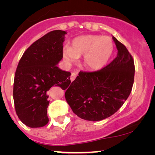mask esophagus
Returning a JSON list of instances; mask_svg holds the SVG:
<instances>
[{
	"instance_id": "obj_1",
	"label": "esophagus",
	"mask_w": 155,
	"mask_h": 155,
	"mask_svg": "<svg viewBox=\"0 0 155 155\" xmlns=\"http://www.w3.org/2000/svg\"><path fill=\"white\" fill-rule=\"evenodd\" d=\"M76 74L75 73H72V74H71V82H73L74 80L75 79V78H76Z\"/></svg>"
}]
</instances>
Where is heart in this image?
<instances>
[{
    "instance_id": "1",
    "label": "heart",
    "mask_w": 155,
    "mask_h": 155,
    "mask_svg": "<svg viewBox=\"0 0 155 155\" xmlns=\"http://www.w3.org/2000/svg\"><path fill=\"white\" fill-rule=\"evenodd\" d=\"M114 52V43L107 36L87 35L72 41L71 46H65L63 58L68 64L82 57V65L90 71H97L104 67Z\"/></svg>"
}]
</instances>
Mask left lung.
Masks as SVG:
<instances>
[{"label":"left lung","mask_w":155,"mask_h":155,"mask_svg":"<svg viewBox=\"0 0 155 155\" xmlns=\"http://www.w3.org/2000/svg\"><path fill=\"white\" fill-rule=\"evenodd\" d=\"M117 56L100 71L80 72L65 97L73 113L82 119L98 121L115 114L130 95L135 65L126 46L112 37ZM62 88V87H61Z\"/></svg>","instance_id":"obj_1"}]
</instances>
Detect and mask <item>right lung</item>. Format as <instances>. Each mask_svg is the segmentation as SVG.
Masks as SVG:
<instances>
[{
    "label": "right lung",
    "mask_w": 155,
    "mask_h": 155,
    "mask_svg": "<svg viewBox=\"0 0 155 155\" xmlns=\"http://www.w3.org/2000/svg\"><path fill=\"white\" fill-rule=\"evenodd\" d=\"M67 32L50 31L31 44L18 63L13 86L16 114L25 125L40 128L48 122V90L54 85L67 88L70 72L57 66L63 58V44Z\"/></svg>",
    "instance_id": "right-lung-1"
}]
</instances>
